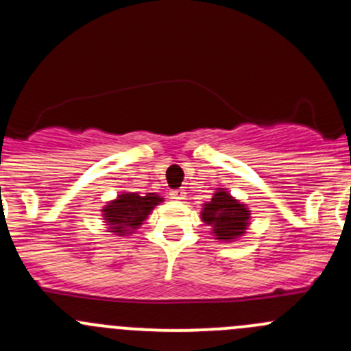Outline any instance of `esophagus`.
<instances>
[{
	"label": "esophagus",
	"instance_id": "34e87169",
	"mask_svg": "<svg viewBox=\"0 0 351 351\" xmlns=\"http://www.w3.org/2000/svg\"><path fill=\"white\" fill-rule=\"evenodd\" d=\"M169 197H171L173 200H183V198H185V192H183L182 189L171 190V192H169Z\"/></svg>",
	"mask_w": 351,
	"mask_h": 351
}]
</instances>
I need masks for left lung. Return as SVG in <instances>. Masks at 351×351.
Here are the masks:
<instances>
[{
	"label": "left lung",
	"instance_id": "8db88e82",
	"mask_svg": "<svg viewBox=\"0 0 351 351\" xmlns=\"http://www.w3.org/2000/svg\"><path fill=\"white\" fill-rule=\"evenodd\" d=\"M202 221L210 226L212 234L219 241H236L250 226V210L236 200L226 189H217L212 200L204 204L200 212Z\"/></svg>",
	"mask_w": 351,
	"mask_h": 351
}]
</instances>
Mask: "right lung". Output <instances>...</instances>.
<instances>
[{"label": "right lung", "mask_w": 351, "mask_h": 351, "mask_svg": "<svg viewBox=\"0 0 351 351\" xmlns=\"http://www.w3.org/2000/svg\"><path fill=\"white\" fill-rule=\"evenodd\" d=\"M161 202L162 198L158 193H146L144 197L134 192L120 193L115 200L108 202L101 208L104 219L108 226V232H113L117 236L132 234L146 221L156 205Z\"/></svg>", "instance_id": "add662e5"}]
</instances>
